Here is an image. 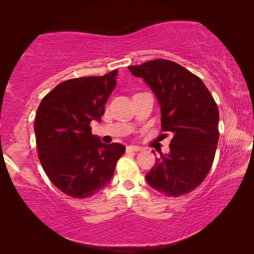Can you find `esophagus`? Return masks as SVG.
<instances>
[{"mask_svg":"<svg viewBox=\"0 0 254 254\" xmlns=\"http://www.w3.org/2000/svg\"><path fill=\"white\" fill-rule=\"evenodd\" d=\"M142 150L141 147H138V145H128L127 147V151H140Z\"/></svg>","mask_w":254,"mask_h":254,"instance_id":"esophagus-1","label":"esophagus"}]
</instances>
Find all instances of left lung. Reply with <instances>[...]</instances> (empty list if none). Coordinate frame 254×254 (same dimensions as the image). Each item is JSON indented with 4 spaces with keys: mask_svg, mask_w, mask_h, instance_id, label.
Returning a JSON list of instances; mask_svg holds the SVG:
<instances>
[{
    "mask_svg": "<svg viewBox=\"0 0 254 254\" xmlns=\"http://www.w3.org/2000/svg\"><path fill=\"white\" fill-rule=\"evenodd\" d=\"M143 78L161 107L162 129L171 131L170 152L156 158L145 179L166 196L196 189L214 162L218 142V109L203 82L176 62L158 59L128 67Z\"/></svg>",
    "mask_w": 254,
    "mask_h": 254,
    "instance_id": "left-lung-1",
    "label": "left lung"
}]
</instances>
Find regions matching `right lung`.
<instances>
[{
	"instance_id": "obj_1",
	"label": "right lung",
	"mask_w": 254,
	"mask_h": 254,
	"mask_svg": "<svg viewBox=\"0 0 254 254\" xmlns=\"http://www.w3.org/2000/svg\"><path fill=\"white\" fill-rule=\"evenodd\" d=\"M117 70L104 76L62 82L44 97L34 121L39 161L61 192L84 199L109 185L125 145L105 144L91 134L90 123L102 121L116 88Z\"/></svg>"
}]
</instances>
